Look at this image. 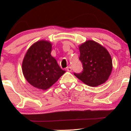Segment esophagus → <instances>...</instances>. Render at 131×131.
Here are the masks:
<instances>
[{
  "instance_id": "34e87169",
  "label": "esophagus",
  "mask_w": 131,
  "mask_h": 131,
  "mask_svg": "<svg viewBox=\"0 0 131 131\" xmlns=\"http://www.w3.org/2000/svg\"><path fill=\"white\" fill-rule=\"evenodd\" d=\"M67 70L68 71H69V72L71 71H72V68H71V67H67Z\"/></svg>"
}]
</instances>
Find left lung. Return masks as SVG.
Masks as SVG:
<instances>
[{
  "label": "left lung",
  "mask_w": 131,
  "mask_h": 131,
  "mask_svg": "<svg viewBox=\"0 0 131 131\" xmlns=\"http://www.w3.org/2000/svg\"><path fill=\"white\" fill-rule=\"evenodd\" d=\"M83 70L74 76L85 84L96 87L108 80L112 71V57L106 49L94 40H87L79 47Z\"/></svg>",
  "instance_id": "1"
}]
</instances>
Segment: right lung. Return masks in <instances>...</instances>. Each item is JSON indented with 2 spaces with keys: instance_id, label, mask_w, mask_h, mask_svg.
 I'll list each match as a JSON object with an SVG mask.
<instances>
[{
  "instance_id": "1",
  "label": "right lung",
  "mask_w": 131,
  "mask_h": 131,
  "mask_svg": "<svg viewBox=\"0 0 131 131\" xmlns=\"http://www.w3.org/2000/svg\"><path fill=\"white\" fill-rule=\"evenodd\" d=\"M52 43L41 40L31 46L22 63L23 74L34 88L47 90L65 73L51 55Z\"/></svg>"
}]
</instances>
